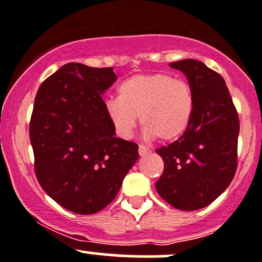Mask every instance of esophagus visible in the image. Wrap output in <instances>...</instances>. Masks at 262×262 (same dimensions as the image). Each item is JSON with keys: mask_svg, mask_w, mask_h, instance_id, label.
<instances>
[{"mask_svg": "<svg viewBox=\"0 0 262 262\" xmlns=\"http://www.w3.org/2000/svg\"><path fill=\"white\" fill-rule=\"evenodd\" d=\"M138 152H139V155H141V156H146V155H149L150 149L148 147L143 146V144H139Z\"/></svg>", "mask_w": 262, "mask_h": 262, "instance_id": "esophagus-1", "label": "esophagus"}]
</instances>
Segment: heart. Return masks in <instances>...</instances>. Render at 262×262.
Returning a JSON list of instances; mask_svg holds the SVG:
<instances>
[{
  "label": "heart",
  "instance_id": "heart-1",
  "mask_svg": "<svg viewBox=\"0 0 262 262\" xmlns=\"http://www.w3.org/2000/svg\"><path fill=\"white\" fill-rule=\"evenodd\" d=\"M115 132L129 138L137 115L147 138L172 141L184 134L194 113V95L186 81L166 73L137 75L118 87V99L105 102Z\"/></svg>",
  "mask_w": 262,
  "mask_h": 262
}]
</instances>
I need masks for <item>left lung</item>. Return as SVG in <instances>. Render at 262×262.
<instances>
[{
  "label": "left lung",
  "instance_id": "8db88e82",
  "mask_svg": "<svg viewBox=\"0 0 262 262\" xmlns=\"http://www.w3.org/2000/svg\"><path fill=\"white\" fill-rule=\"evenodd\" d=\"M170 66L187 77L194 95V113L178 141L156 149L165 163L156 190L176 209H202L234 178L238 165V113L226 82L215 71L195 59Z\"/></svg>",
  "mask_w": 262,
  "mask_h": 262
}]
</instances>
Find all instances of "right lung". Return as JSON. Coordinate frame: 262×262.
I'll return each mask as SVG.
<instances>
[{"instance_id": "add662e5", "label": "right lung", "mask_w": 262, "mask_h": 262, "mask_svg": "<svg viewBox=\"0 0 262 262\" xmlns=\"http://www.w3.org/2000/svg\"><path fill=\"white\" fill-rule=\"evenodd\" d=\"M112 67L67 63L39 87L30 119L34 170L44 191L66 209L94 214L115 199L138 160V144L115 137L101 94Z\"/></svg>"}]
</instances>
